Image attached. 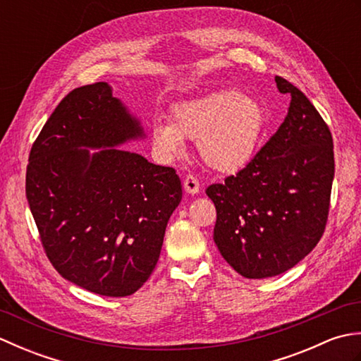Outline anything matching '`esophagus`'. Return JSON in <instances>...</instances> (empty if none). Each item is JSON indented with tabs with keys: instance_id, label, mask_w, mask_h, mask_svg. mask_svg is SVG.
Returning a JSON list of instances; mask_svg holds the SVG:
<instances>
[{
	"instance_id": "1",
	"label": "esophagus",
	"mask_w": 361,
	"mask_h": 361,
	"mask_svg": "<svg viewBox=\"0 0 361 361\" xmlns=\"http://www.w3.org/2000/svg\"><path fill=\"white\" fill-rule=\"evenodd\" d=\"M183 186H185V190L188 194H198L200 192V183L195 178L194 175H188L185 181H183Z\"/></svg>"
}]
</instances>
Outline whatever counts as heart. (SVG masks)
Here are the masks:
<instances>
[{
  "mask_svg": "<svg viewBox=\"0 0 361 361\" xmlns=\"http://www.w3.org/2000/svg\"><path fill=\"white\" fill-rule=\"evenodd\" d=\"M267 127V113L257 99L237 90H220L176 104L172 122L155 121L152 145L161 157L185 153V140L197 141L202 159L219 172H237L256 155Z\"/></svg>",
  "mask_w": 361,
  "mask_h": 361,
  "instance_id": "obj_1",
  "label": "heart"
}]
</instances>
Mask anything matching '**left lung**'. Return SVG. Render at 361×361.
<instances>
[{"instance_id": "1", "label": "left lung", "mask_w": 361, "mask_h": 361, "mask_svg": "<svg viewBox=\"0 0 361 361\" xmlns=\"http://www.w3.org/2000/svg\"><path fill=\"white\" fill-rule=\"evenodd\" d=\"M274 80L291 97L278 132L242 171L206 189L217 211L214 242L248 279L278 276L307 256L331 206V130L301 90L279 75Z\"/></svg>"}]
</instances>
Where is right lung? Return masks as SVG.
<instances>
[{"label": "right lung", "mask_w": 361, "mask_h": 361, "mask_svg": "<svg viewBox=\"0 0 361 361\" xmlns=\"http://www.w3.org/2000/svg\"><path fill=\"white\" fill-rule=\"evenodd\" d=\"M142 136L109 83L97 82L62 99L29 153L26 197L46 256L96 295L128 296L144 286L181 202L175 169L118 149Z\"/></svg>", "instance_id": "right-lung-1"}]
</instances>
